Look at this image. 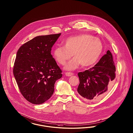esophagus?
<instances>
[{
    "mask_svg": "<svg viewBox=\"0 0 133 133\" xmlns=\"http://www.w3.org/2000/svg\"><path fill=\"white\" fill-rule=\"evenodd\" d=\"M73 75H74V74L72 73V72H65V75H66V76H67V77H70V76H72Z\"/></svg>",
    "mask_w": 133,
    "mask_h": 133,
    "instance_id": "34e87169",
    "label": "esophagus"
}]
</instances>
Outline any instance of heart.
<instances>
[{
    "label": "heart",
    "instance_id": "1",
    "mask_svg": "<svg viewBox=\"0 0 133 133\" xmlns=\"http://www.w3.org/2000/svg\"><path fill=\"white\" fill-rule=\"evenodd\" d=\"M63 46L56 45L52 55L56 62L64 65L72 56L75 57L65 65L66 70L72 71L81 64L83 67L93 65L98 59L102 51L101 40L87 34L71 36L62 41Z\"/></svg>",
    "mask_w": 133,
    "mask_h": 133
}]
</instances>
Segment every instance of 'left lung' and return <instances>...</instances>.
Returning a JSON list of instances; mask_svg holds the SVG:
<instances>
[{
    "label": "left lung",
    "mask_w": 133,
    "mask_h": 133,
    "mask_svg": "<svg viewBox=\"0 0 133 133\" xmlns=\"http://www.w3.org/2000/svg\"><path fill=\"white\" fill-rule=\"evenodd\" d=\"M116 67L113 56L108 50L93 67L78 73L77 92L85 101L98 100L111 88L115 78Z\"/></svg>",
    "instance_id": "left-lung-1"
}]
</instances>
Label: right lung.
<instances>
[{"mask_svg": "<svg viewBox=\"0 0 133 133\" xmlns=\"http://www.w3.org/2000/svg\"><path fill=\"white\" fill-rule=\"evenodd\" d=\"M61 34L40 36L22 45L16 54L13 73L26 100L41 104L52 96L61 71L51 54Z\"/></svg>", "mask_w": 133, "mask_h": 133, "instance_id": "obj_1", "label": "right lung"}]
</instances>
